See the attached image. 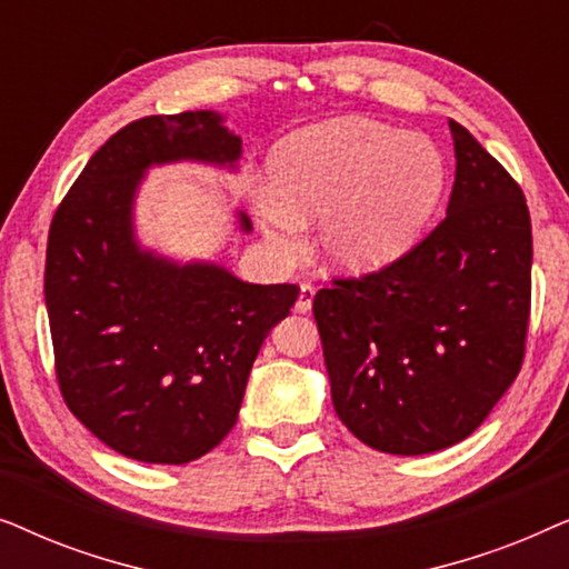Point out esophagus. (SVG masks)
<instances>
[{
  "mask_svg": "<svg viewBox=\"0 0 569 569\" xmlns=\"http://www.w3.org/2000/svg\"><path fill=\"white\" fill-rule=\"evenodd\" d=\"M313 298H316V287L310 282H302L298 302H295V310H298V313H308L310 306H313Z\"/></svg>",
  "mask_w": 569,
  "mask_h": 569,
  "instance_id": "obj_1",
  "label": "esophagus"
}]
</instances>
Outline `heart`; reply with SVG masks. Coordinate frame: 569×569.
Instances as JSON below:
<instances>
[{"instance_id": "1", "label": "heart", "mask_w": 569, "mask_h": 569, "mask_svg": "<svg viewBox=\"0 0 569 569\" xmlns=\"http://www.w3.org/2000/svg\"><path fill=\"white\" fill-rule=\"evenodd\" d=\"M261 199L267 236L298 243L316 220V246L341 271H372L409 251L446 191L448 168L425 134L368 119H337L295 131L267 162Z\"/></svg>"}]
</instances>
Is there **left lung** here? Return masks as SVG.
Listing matches in <instances>:
<instances>
[{
  "label": "left lung",
  "mask_w": 569,
  "mask_h": 569,
  "mask_svg": "<svg viewBox=\"0 0 569 569\" xmlns=\"http://www.w3.org/2000/svg\"><path fill=\"white\" fill-rule=\"evenodd\" d=\"M448 214L383 269L316 292L333 409L365 446L422 456L485 422L526 357L531 214L508 170L450 121Z\"/></svg>",
  "instance_id": "8db88e82"
}]
</instances>
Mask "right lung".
I'll use <instances>...</instances> for the list:
<instances>
[{"mask_svg": "<svg viewBox=\"0 0 569 569\" xmlns=\"http://www.w3.org/2000/svg\"><path fill=\"white\" fill-rule=\"evenodd\" d=\"M240 137L212 111L144 116L116 131L51 220L46 310L69 411L116 453L197 461L232 430L256 355L298 284H248L214 263L139 251L131 201L170 160L236 162ZM240 228L251 220L240 214Z\"/></svg>", "mask_w": 569, "mask_h": 569, "instance_id": "obj_1", "label": "right lung"}]
</instances>
